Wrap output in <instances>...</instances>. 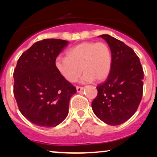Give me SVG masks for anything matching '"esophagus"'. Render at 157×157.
Masks as SVG:
<instances>
[{"label":"esophagus","instance_id":"obj_1","mask_svg":"<svg viewBox=\"0 0 157 157\" xmlns=\"http://www.w3.org/2000/svg\"><path fill=\"white\" fill-rule=\"evenodd\" d=\"M83 89H84V87H83V86H76L77 92H81Z\"/></svg>","mask_w":157,"mask_h":157}]
</instances>
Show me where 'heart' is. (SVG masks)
Here are the masks:
<instances>
[{
  "label": "heart",
  "instance_id": "1",
  "mask_svg": "<svg viewBox=\"0 0 157 157\" xmlns=\"http://www.w3.org/2000/svg\"><path fill=\"white\" fill-rule=\"evenodd\" d=\"M66 57H58L56 66L62 76L69 82H75L82 72V82L104 80L112 64L111 49L103 41H85L66 52Z\"/></svg>",
  "mask_w": 157,
  "mask_h": 157
}]
</instances>
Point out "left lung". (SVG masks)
Instances as JSON below:
<instances>
[{
	"instance_id": "left-lung-1",
	"label": "left lung",
	"mask_w": 157,
	"mask_h": 157,
	"mask_svg": "<svg viewBox=\"0 0 157 157\" xmlns=\"http://www.w3.org/2000/svg\"><path fill=\"white\" fill-rule=\"evenodd\" d=\"M112 55L110 74L96 87L92 101L94 113L107 124L119 125L130 119L140 104L143 95L144 71L134 50L121 40L104 34Z\"/></svg>"
}]
</instances>
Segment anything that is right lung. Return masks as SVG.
Segmentation results:
<instances>
[{
    "label": "right lung",
    "instance_id": "1",
    "mask_svg": "<svg viewBox=\"0 0 157 157\" xmlns=\"http://www.w3.org/2000/svg\"><path fill=\"white\" fill-rule=\"evenodd\" d=\"M68 43L56 38L36 42L22 53L14 69L13 94L19 111L38 126L61 124L68 115L71 97L76 93L56 66Z\"/></svg>",
    "mask_w": 157,
    "mask_h": 157
}]
</instances>
